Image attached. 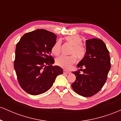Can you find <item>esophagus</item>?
Instances as JSON below:
<instances>
[{
    "label": "esophagus",
    "instance_id": "obj_1",
    "mask_svg": "<svg viewBox=\"0 0 121 121\" xmlns=\"http://www.w3.org/2000/svg\"><path fill=\"white\" fill-rule=\"evenodd\" d=\"M63 72H64V74H70V72L66 71V70H64Z\"/></svg>",
    "mask_w": 121,
    "mask_h": 121
}]
</instances>
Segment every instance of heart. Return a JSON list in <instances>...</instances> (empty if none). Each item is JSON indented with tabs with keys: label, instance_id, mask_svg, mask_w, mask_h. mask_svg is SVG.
<instances>
[{
	"label": "heart",
	"instance_id": "b5f03b06",
	"mask_svg": "<svg viewBox=\"0 0 121 121\" xmlns=\"http://www.w3.org/2000/svg\"><path fill=\"white\" fill-rule=\"evenodd\" d=\"M68 42L73 45L72 53H74L78 59H81L85 55V50L81 44L82 39L79 35H70L65 37ZM61 41H57L53 44L51 49V51L53 55L57 56L60 53ZM77 60V58L74 55L69 56H60L56 60V63L59 66L65 69H69L72 65L74 64Z\"/></svg>",
	"mask_w": 121,
	"mask_h": 121
}]
</instances>
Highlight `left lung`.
<instances>
[{"instance_id":"left-lung-1","label":"left lung","mask_w":121,"mask_h":121,"mask_svg":"<svg viewBox=\"0 0 121 121\" xmlns=\"http://www.w3.org/2000/svg\"><path fill=\"white\" fill-rule=\"evenodd\" d=\"M85 55L77 65L80 72H73L76 77L72 87L76 93L85 97L97 94L106 82L110 69V57L105 44L102 40H86ZM84 69H82V67Z\"/></svg>"}]
</instances>
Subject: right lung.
I'll return each instance as SVG.
<instances>
[{"label":"right lung","mask_w":121,"mask_h":121,"mask_svg":"<svg viewBox=\"0 0 121 121\" xmlns=\"http://www.w3.org/2000/svg\"><path fill=\"white\" fill-rule=\"evenodd\" d=\"M57 36L45 30L27 33L16 44L14 68L21 87L27 93L39 95L51 88L58 75L63 70L53 66L50 56Z\"/></svg>","instance_id":"1"}]
</instances>
